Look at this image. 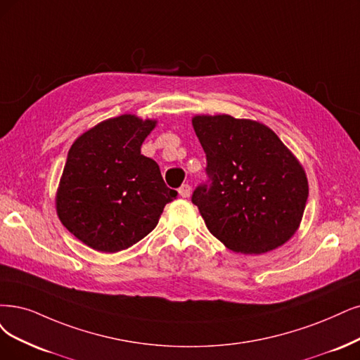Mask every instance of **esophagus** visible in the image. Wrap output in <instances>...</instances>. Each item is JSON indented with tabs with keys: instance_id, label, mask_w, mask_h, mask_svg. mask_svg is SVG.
Returning a JSON list of instances; mask_svg holds the SVG:
<instances>
[{
	"instance_id": "esophagus-1",
	"label": "esophagus",
	"mask_w": 360,
	"mask_h": 360,
	"mask_svg": "<svg viewBox=\"0 0 360 360\" xmlns=\"http://www.w3.org/2000/svg\"><path fill=\"white\" fill-rule=\"evenodd\" d=\"M190 194H191V187H190V185L188 184H182L181 188H179V195L184 197V198H187V197H190Z\"/></svg>"
}]
</instances>
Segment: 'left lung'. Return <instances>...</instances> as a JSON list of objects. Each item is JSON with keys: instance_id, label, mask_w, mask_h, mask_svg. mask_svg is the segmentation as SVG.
Instances as JSON below:
<instances>
[{"instance_id": "8db88e82", "label": "left lung", "mask_w": 360, "mask_h": 360, "mask_svg": "<svg viewBox=\"0 0 360 360\" xmlns=\"http://www.w3.org/2000/svg\"><path fill=\"white\" fill-rule=\"evenodd\" d=\"M209 181L194 190L207 230L237 254L259 255L295 234L309 197L302 166L262 123L195 115Z\"/></svg>"}]
</instances>
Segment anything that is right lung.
Instances as JSON below:
<instances>
[{
    "instance_id": "right-lung-1",
    "label": "right lung",
    "mask_w": 360,
    "mask_h": 360,
    "mask_svg": "<svg viewBox=\"0 0 360 360\" xmlns=\"http://www.w3.org/2000/svg\"><path fill=\"white\" fill-rule=\"evenodd\" d=\"M155 120L124 114L91 127L68 153L56 194L65 229L89 248L114 254L150 234L178 193L141 154Z\"/></svg>"
}]
</instances>
